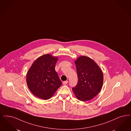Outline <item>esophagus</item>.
I'll return each mask as SVG.
<instances>
[{
    "label": "esophagus",
    "mask_w": 131,
    "mask_h": 131,
    "mask_svg": "<svg viewBox=\"0 0 131 131\" xmlns=\"http://www.w3.org/2000/svg\"><path fill=\"white\" fill-rule=\"evenodd\" d=\"M68 83V81H64L63 82V85H66Z\"/></svg>",
    "instance_id": "34e87169"
}]
</instances>
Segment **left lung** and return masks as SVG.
Instances as JSON below:
<instances>
[{"label":"left lung","mask_w":131,"mask_h":131,"mask_svg":"<svg viewBox=\"0 0 131 131\" xmlns=\"http://www.w3.org/2000/svg\"><path fill=\"white\" fill-rule=\"evenodd\" d=\"M78 77L77 85L72 89L78 100H92L100 93L103 82V74L100 67L91 58L81 56L74 61Z\"/></svg>","instance_id":"left-lung-1"}]
</instances>
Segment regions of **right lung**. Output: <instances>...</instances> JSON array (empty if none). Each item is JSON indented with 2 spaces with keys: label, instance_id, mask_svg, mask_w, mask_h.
<instances>
[{
  "label": "right lung",
  "instance_id": "add662e5",
  "mask_svg": "<svg viewBox=\"0 0 131 131\" xmlns=\"http://www.w3.org/2000/svg\"><path fill=\"white\" fill-rule=\"evenodd\" d=\"M58 58L44 54L32 63L27 74V84L31 93L38 98H51L62 83L55 70Z\"/></svg>",
  "mask_w": 131,
  "mask_h": 131
}]
</instances>
